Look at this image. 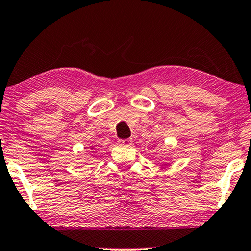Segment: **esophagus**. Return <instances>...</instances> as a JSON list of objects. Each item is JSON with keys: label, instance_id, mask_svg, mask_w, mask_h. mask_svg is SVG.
<instances>
[{"label": "esophagus", "instance_id": "esophagus-1", "mask_svg": "<svg viewBox=\"0 0 251 251\" xmlns=\"http://www.w3.org/2000/svg\"><path fill=\"white\" fill-rule=\"evenodd\" d=\"M132 141L133 140L131 138L122 139V140H119V143H122V145H125V146H129V145H132Z\"/></svg>", "mask_w": 251, "mask_h": 251}]
</instances>
